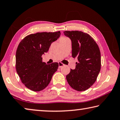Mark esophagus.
<instances>
[{
  "label": "esophagus",
  "mask_w": 120,
  "mask_h": 120,
  "mask_svg": "<svg viewBox=\"0 0 120 120\" xmlns=\"http://www.w3.org/2000/svg\"><path fill=\"white\" fill-rule=\"evenodd\" d=\"M64 66V64L63 63H62L60 62H58V67L59 68H62V66Z\"/></svg>",
  "instance_id": "esophagus-1"
}]
</instances>
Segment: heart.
Listing matches in <instances>:
<instances>
[{
  "label": "heart",
  "instance_id": "obj_1",
  "mask_svg": "<svg viewBox=\"0 0 120 120\" xmlns=\"http://www.w3.org/2000/svg\"><path fill=\"white\" fill-rule=\"evenodd\" d=\"M68 39V38H66V37H62V38H60V40H64V39Z\"/></svg>",
  "mask_w": 120,
  "mask_h": 120
}]
</instances>
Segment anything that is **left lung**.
Segmentation results:
<instances>
[{"label":"left lung","instance_id":"1","mask_svg":"<svg viewBox=\"0 0 120 120\" xmlns=\"http://www.w3.org/2000/svg\"><path fill=\"white\" fill-rule=\"evenodd\" d=\"M63 33L71 40L72 56L78 60L75 69H71L66 80L73 89L84 91L96 82L101 70L99 47L88 33L79 31H65Z\"/></svg>","mask_w":120,"mask_h":120}]
</instances>
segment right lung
Returning <instances> with one entry per match:
<instances>
[{"label":"right lung","instance_id":"add662e5","mask_svg":"<svg viewBox=\"0 0 120 120\" xmlns=\"http://www.w3.org/2000/svg\"><path fill=\"white\" fill-rule=\"evenodd\" d=\"M60 35V31L37 32L19 42L16 52V70L21 82L32 91H40L46 88L57 70L58 63L46 64L41 56Z\"/></svg>","mask_w":120,"mask_h":120}]
</instances>
